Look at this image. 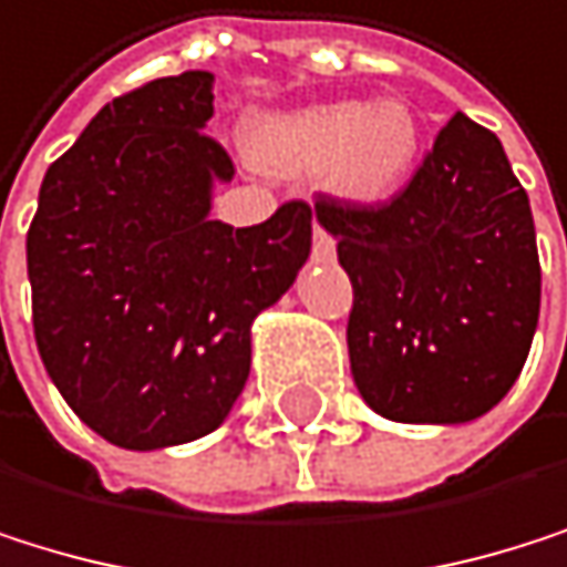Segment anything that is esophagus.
<instances>
[{"label": "esophagus", "instance_id": "1", "mask_svg": "<svg viewBox=\"0 0 567 567\" xmlns=\"http://www.w3.org/2000/svg\"><path fill=\"white\" fill-rule=\"evenodd\" d=\"M312 251H316L319 261H332L336 258V241L319 225H316V235H312Z\"/></svg>", "mask_w": 567, "mask_h": 567}]
</instances>
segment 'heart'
Instances as JSON below:
<instances>
[{"mask_svg": "<svg viewBox=\"0 0 567 567\" xmlns=\"http://www.w3.org/2000/svg\"><path fill=\"white\" fill-rule=\"evenodd\" d=\"M248 154L281 177L319 174L322 187L352 208L393 200L423 154V124L400 100H326L265 113L248 127Z\"/></svg>", "mask_w": 567, "mask_h": 567, "instance_id": "1", "label": "heart"}]
</instances>
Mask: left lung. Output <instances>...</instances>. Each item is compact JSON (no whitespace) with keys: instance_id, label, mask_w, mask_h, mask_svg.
<instances>
[{"instance_id":"left-lung-1","label":"left lung","mask_w":567,"mask_h":567,"mask_svg":"<svg viewBox=\"0 0 567 567\" xmlns=\"http://www.w3.org/2000/svg\"><path fill=\"white\" fill-rule=\"evenodd\" d=\"M352 281L349 367L359 396L396 423H471L528 359L542 265L528 194L501 141L457 113L383 208L319 200Z\"/></svg>"}]
</instances>
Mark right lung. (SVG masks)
I'll return each instance as SVG.
<instances>
[{"instance_id": "add662e5", "label": "right lung", "mask_w": 567, "mask_h": 567, "mask_svg": "<svg viewBox=\"0 0 567 567\" xmlns=\"http://www.w3.org/2000/svg\"><path fill=\"white\" fill-rule=\"evenodd\" d=\"M215 73L106 103L47 171L25 235L32 329L70 410L113 447L164 451L218 430L251 370V326L292 289L312 212L212 218L231 157L205 127Z\"/></svg>"}]
</instances>
